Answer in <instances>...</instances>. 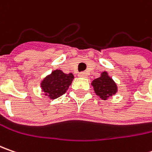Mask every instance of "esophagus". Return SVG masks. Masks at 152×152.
<instances>
[{
	"mask_svg": "<svg viewBox=\"0 0 152 152\" xmlns=\"http://www.w3.org/2000/svg\"><path fill=\"white\" fill-rule=\"evenodd\" d=\"M79 77H83V78H87V73L86 72H81L79 74Z\"/></svg>",
	"mask_w": 152,
	"mask_h": 152,
	"instance_id": "esophagus-1",
	"label": "esophagus"
}]
</instances>
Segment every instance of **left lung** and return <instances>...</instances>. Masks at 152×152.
I'll return each instance as SVG.
<instances>
[{"label": "left lung", "mask_w": 152, "mask_h": 152, "mask_svg": "<svg viewBox=\"0 0 152 152\" xmlns=\"http://www.w3.org/2000/svg\"><path fill=\"white\" fill-rule=\"evenodd\" d=\"M92 85L97 96L103 100H107L117 92V85L107 75V72H103L100 78L93 80Z\"/></svg>", "instance_id": "obj_1"}]
</instances>
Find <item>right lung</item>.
I'll use <instances>...</instances> for the list:
<instances>
[{
  "label": "right lung",
  "mask_w": 152,
  "mask_h": 152,
  "mask_svg": "<svg viewBox=\"0 0 152 152\" xmlns=\"http://www.w3.org/2000/svg\"><path fill=\"white\" fill-rule=\"evenodd\" d=\"M74 79L73 73H64L61 70H55L41 83L42 91L50 99H56L62 96Z\"/></svg>",
  "instance_id": "1"
}]
</instances>
